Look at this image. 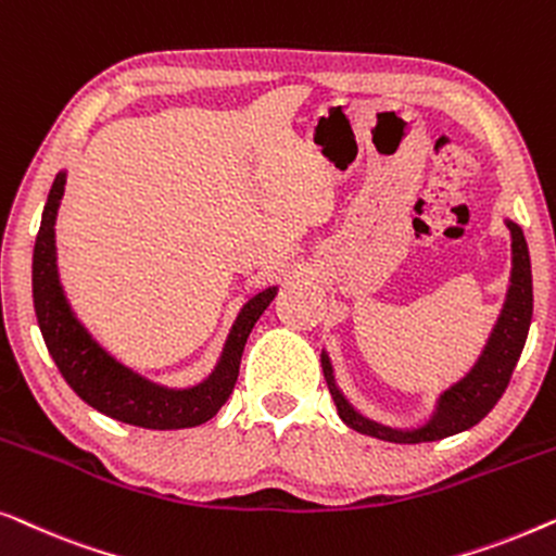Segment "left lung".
<instances>
[{"mask_svg": "<svg viewBox=\"0 0 556 556\" xmlns=\"http://www.w3.org/2000/svg\"><path fill=\"white\" fill-rule=\"evenodd\" d=\"M506 227L511 232V276L504 306H501L496 321L491 326L489 339L478 354L466 375L458 382L445 387L438 394L435 407L428 415V420L413 428H397V425L379 422L375 417L359 413L337 382L329 352H321V369L333 397V405L339 409V417L349 428L362 432V435L387 440V443H432L458 432L473 428L491 413L493 405L501 400V394L508 387V379L514 375L516 362H519L521 349L527 344V333L531 324V311H534V291H531V261L529 248L523 240V230L506 217Z\"/></svg>", "mask_w": 556, "mask_h": 556, "instance_id": "left-lung-1", "label": "left lung"}]
</instances>
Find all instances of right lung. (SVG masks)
Wrapping results in <instances>:
<instances>
[{"label":"right lung","mask_w":556,"mask_h":556,"mask_svg":"<svg viewBox=\"0 0 556 556\" xmlns=\"http://www.w3.org/2000/svg\"><path fill=\"white\" fill-rule=\"evenodd\" d=\"M67 172H58L42 210L33 253V301L37 324L60 375L83 402L113 420L149 430H181L212 420L235 390L245 341L257 318L276 299L278 286L263 288L242 303L227 333L215 369L189 387H169L118 362L86 329L67 301L58 270L55 219L65 194Z\"/></svg>","instance_id":"1"}]
</instances>
